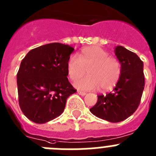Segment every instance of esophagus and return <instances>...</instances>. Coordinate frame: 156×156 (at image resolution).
Here are the masks:
<instances>
[{
    "instance_id": "obj_1",
    "label": "esophagus",
    "mask_w": 156,
    "mask_h": 156,
    "mask_svg": "<svg viewBox=\"0 0 156 156\" xmlns=\"http://www.w3.org/2000/svg\"><path fill=\"white\" fill-rule=\"evenodd\" d=\"M77 93L80 94V95L81 96H85L86 95V93L85 92H83V91H80V90H78L77 91Z\"/></svg>"
}]
</instances>
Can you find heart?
<instances>
[{
	"label": "heart",
	"instance_id": "b5f03b06",
	"mask_svg": "<svg viewBox=\"0 0 156 156\" xmlns=\"http://www.w3.org/2000/svg\"><path fill=\"white\" fill-rule=\"evenodd\" d=\"M87 70L88 76L77 80L74 86L82 90L101 88L108 90L118 82L121 73V62L98 45L87 47L77 57L71 55L67 61V72L72 80L82 77Z\"/></svg>",
	"mask_w": 156,
	"mask_h": 156
}]
</instances>
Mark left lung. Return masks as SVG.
Instances as JSON below:
<instances>
[{
    "label": "left lung",
    "mask_w": 156,
    "mask_h": 156,
    "mask_svg": "<svg viewBox=\"0 0 156 156\" xmlns=\"http://www.w3.org/2000/svg\"><path fill=\"white\" fill-rule=\"evenodd\" d=\"M121 66V73L112 92L98 96L90 109L98 118L116 123L127 119L137 110L145 87L143 62L134 52L118 45L114 50Z\"/></svg>",
    "instance_id": "obj_1"
}]
</instances>
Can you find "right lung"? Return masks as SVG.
I'll return each instance as SVG.
<instances>
[{"label":"right lung","instance_id":"1","mask_svg":"<svg viewBox=\"0 0 156 156\" xmlns=\"http://www.w3.org/2000/svg\"><path fill=\"white\" fill-rule=\"evenodd\" d=\"M74 48L58 42L31 49L17 74L18 102L23 114L44 124L63 112L67 98L76 92L67 76V61Z\"/></svg>","mask_w":156,"mask_h":156}]
</instances>
